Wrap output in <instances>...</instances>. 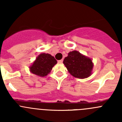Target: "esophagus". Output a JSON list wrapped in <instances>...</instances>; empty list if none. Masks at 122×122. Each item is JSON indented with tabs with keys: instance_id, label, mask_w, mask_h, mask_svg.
<instances>
[{
	"instance_id": "obj_1",
	"label": "esophagus",
	"mask_w": 122,
	"mask_h": 122,
	"mask_svg": "<svg viewBox=\"0 0 122 122\" xmlns=\"http://www.w3.org/2000/svg\"><path fill=\"white\" fill-rule=\"evenodd\" d=\"M62 62H63V60H58V63H60V64H61V63H62Z\"/></svg>"
}]
</instances>
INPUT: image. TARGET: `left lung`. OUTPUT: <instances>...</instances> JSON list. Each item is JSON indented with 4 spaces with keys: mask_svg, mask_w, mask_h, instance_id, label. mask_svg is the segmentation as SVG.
<instances>
[{
    "mask_svg": "<svg viewBox=\"0 0 122 122\" xmlns=\"http://www.w3.org/2000/svg\"><path fill=\"white\" fill-rule=\"evenodd\" d=\"M63 63L68 72L72 76L78 78L89 77L93 67L90 58L76 51L69 52L68 56L64 60Z\"/></svg>",
    "mask_w": 122,
    "mask_h": 122,
    "instance_id": "1",
    "label": "left lung"
}]
</instances>
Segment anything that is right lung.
Instances as JSON below:
<instances>
[{
	"instance_id": "1",
	"label": "right lung",
	"mask_w": 122,
	"mask_h": 122,
	"mask_svg": "<svg viewBox=\"0 0 122 122\" xmlns=\"http://www.w3.org/2000/svg\"><path fill=\"white\" fill-rule=\"evenodd\" d=\"M56 63L57 61L55 58L50 54H41L30 67V71L38 76L45 77L50 73Z\"/></svg>"
}]
</instances>
